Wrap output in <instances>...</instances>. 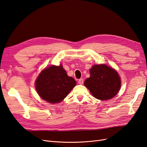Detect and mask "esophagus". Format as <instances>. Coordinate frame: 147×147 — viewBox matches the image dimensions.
Wrapping results in <instances>:
<instances>
[{"mask_svg":"<svg viewBox=\"0 0 147 147\" xmlns=\"http://www.w3.org/2000/svg\"><path fill=\"white\" fill-rule=\"evenodd\" d=\"M78 83L80 84V85H82L84 84V80L83 79H80L79 80H78Z\"/></svg>","mask_w":147,"mask_h":147,"instance_id":"34e87169","label":"esophagus"}]
</instances>
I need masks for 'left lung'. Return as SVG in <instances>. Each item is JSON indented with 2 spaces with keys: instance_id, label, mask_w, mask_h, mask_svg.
<instances>
[{
  "instance_id": "obj_1",
  "label": "left lung",
  "mask_w": 147,
  "mask_h": 147,
  "mask_svg": "<svg viewBox=\"0 0 147 147\" xmlns=\"http://www.w3.org/2000/svg\"><path fill=\"white\" fill-rule=\"evenodd\" d=\"M90 77L84 85L96 99L109 100L120 90L121 80L116 70L105 64L94 65L90 69Z\"/></svg>"
}]
</instances>
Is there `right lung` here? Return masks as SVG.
I'll return each instance as SVG.
<instances>
[{
	"mask_svg": "<svg viewBox=\"0 0 147 147\" xmlns=\"http://www.w3.org/2000/svg\"><path fill=\"white\" fill-rule=\"evenodd\" d=\"M76 85V80L68 76L61 64L51 65L42 71L35 82L38 94L51 104L61 102Z\"/></svg>",
	"mask_w": 147,
	"mask_h": 147,
	"instance_id": "1",
	"label": "right lung"
}]
</instances>
